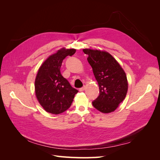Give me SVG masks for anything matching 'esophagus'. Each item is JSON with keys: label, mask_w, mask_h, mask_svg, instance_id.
<instances>
[{"label": "esophagus", "mask_w": 160, "mask_h": 160, "mask_svg": "<svg viewBox=\"0 0 160 160\" xmlns=\"http://www.w3.org/2000/svg\"><path fill=\"white\" fill-rule=\"evenodd\" d=\"M85 89V86L84 85L83 87H82V88H81L80 89H79V91H84Z\"/></svg>", "instance_id": "34e87169"}]
</instances>
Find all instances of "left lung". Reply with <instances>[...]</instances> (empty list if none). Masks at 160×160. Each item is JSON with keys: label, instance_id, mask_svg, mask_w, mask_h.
Instances as JSON below:
<instances>
[{"label": "left lung", "instance_id": "left-lung-1", "mask_svg": "<svg viewBox=\"0 0 160 160\" xmlns=\"http://www.w3.org/2000/svg\"><path fill=\"white\" fill-rule=\"evenodd\" d=\"M99 87V95L92 104L101 112L108 113L118 108L127 95L126 74L112 55L106 51L83 49Z\"/></svg>", "mask_w": 160, "mask_h": 160}]
</instances>
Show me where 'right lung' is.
Here are the masks:
<instances>
[{
    "mask_svg": "<svg viewBox=\"0 0 160 160\" xmlns=\"http://www.w3.org/2000/svg\"><path fill=\"white\" fill-rule=\"evenodd\" d=\"M75 52L74 49H61L48 57L38 71L35 82V94L38 102L47 112L56 115L64 112L70 108L78 92L60 71L63 59Z\"/></svg>",
    "mask_w": 160,
    "mask_h": 160,
    "instance_id": "1",
    "label": "right lung"
}]
</instances>
